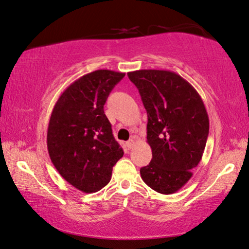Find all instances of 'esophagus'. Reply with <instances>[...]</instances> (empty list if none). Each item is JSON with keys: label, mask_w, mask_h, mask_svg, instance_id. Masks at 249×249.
<instances>
[{"label": "esophagus", "mask_w": 249, "mask_h": 249, "mask_svg": "<svg viewBox=\"0 0 249 249\" xmlns=\"http://www.w3.org/2000/svg\"><path fill=\"white\" fill-rule=\"evenodd\" d=\"M133 146H135V139H133V138H131V139L127 141V147L129 149H131Z\"/></svg>", "instance_id": "obj_1"}]
</instances>
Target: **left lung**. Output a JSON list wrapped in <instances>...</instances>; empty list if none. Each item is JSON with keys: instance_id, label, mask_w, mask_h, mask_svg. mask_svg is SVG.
<instances>
[{"instance_id": "obj_1", "label": "left lung", "mask_w": 249, "mask_h": 249, "mask_svg": "<svg viewBox=\"0 0 249 249\" xmlns=\"http://www.w3.org/2000/svg\"><path fill=\"white\" fill-rule=\"evenodd\" d=\"M128 76L147 110L150 163L140 169L142 180L157 193L175 194L198 166L209 133V118L199 93L168 70H138Z\"/></svg>"}]
</instances>
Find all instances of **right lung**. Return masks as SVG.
I'll list each match as a JSON object with an SVG mask.
<instances>
[{
  "label": "right lung",
  "instance_id": "right-lung-1",
  "mask_svg": "<svg viewBox=\"0 0 249 249\" xmlns=\"http://www.w3.org/2000/svg\"><path fill=\"white\" fill-rule=\"evenodd\" d=\"M125 73L97 70L71 83L52 110L48 151L63 179L82 193L102 189L124 150L103 111L109 93Z\"/></svg>",
  "mask_w": 249,
  "mask_h": 249
}]
</instances>
